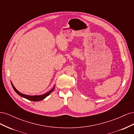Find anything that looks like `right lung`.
Instances as JSON below:
<instances>
[{"instance_id":"obj_1","label":"right lung","mask_w":134,"mask_h":134,"mask_svg":"<svg viewBox=\"0 0 134 134\" xmlns=\"http://www.w3.org/2000/svg\"><path fill=\"white\" fill-rule=\"evenodd\" d=\"M11 84H12V87H13L14 91L16 93H17L19 96H20L22 97H23V98H26L28 100H32V101H35V102H36V101H40V100H42L44 99L46 97H47L52 91H53V90H54V88H55V86H54L51 90H50L49 92H48L47 93H45V94H42V95L29 96V95H26V94H22V93H21V92H19L18 90H17V89H16L14 87V86H13V83H12V82H11Z\"/></svg>"}]
</instances>
